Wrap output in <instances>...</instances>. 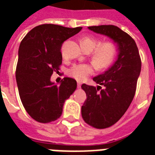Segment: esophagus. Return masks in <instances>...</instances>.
Instances as JSON below:
<instances>
[{
	"label": "esophagus",
	"mask_w": 155,
	"mask_h": 155,
	"mask_svg": "<svg viewBox=\"0 0 155 155\" xmlns=\"http://www.w3.org/2000/svg\"><path fill=\"white\" fill-rule=\"evenodd\" d=\"M81 86H82V82H78V88H80V87H81Z\"/></svg>",
	"instance_id": "34e87169"
}]
</instances>
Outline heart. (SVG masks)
I'll list each match as a JSON object with an SVG mask.
<instances>
[{"instance_id": "1", "label": "heart", "mask_w": 155, "mask_h": 155, "mask_svg": "<svg viewBox=\"0 0 155 155\" xmlns=\"http://www.w3.org/2000/svg\"><path fill=\"white\" fill-rule=\"evenodd\" d=\"M81 46L85 51H93L92 60L95 66L100 69H104L112 64L117 54V47L112 42H103L100 44L96 38L91 37H85L80 40ZM95 68L92 64H73L67 71L68 76L82 82L88 76L94 73Z\"/></svg>"}]
</instances>
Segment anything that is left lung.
Wrapping results in <instances>:
<instances>
[{
	"instance_id": "8db88e82",
	"label": "left lung",
	"mask_w": 155,
	"mask_h": 155,
	"mask_svg": "<svg viewBox=\"0 0 155 155\" xmlns=\"http://www.w3.org/2000/svg\"><path fill=\"white\" fill-rule=\"evenodd\" d=\"M99 34L111 38L117 45V58L104 73L93 80L104 85L101 89L82 84L87 100L82 106L83 120L98 129L109 127L123 117L134 98L141 69L139 51L133 38L114 25L88 27ZM101 91H99V89Z\"/></svg>"
}]
</instances>
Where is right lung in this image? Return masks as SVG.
<instances>
[{
  "instance_id": "right-lung-1",
  "label": "right lung",
  "mask_w": 155,
  "mask_h": 155,
  "mask_svg": "<svg viewBox=\"0 0 155 155\" xmlns=\"http://www.w3.org/2000/svg\"><path fill=\"white\" fill-rule=\"evenodd\" d=\"M56 24L35 27L22 40L18 49L16 82L24 109L37 122L47 123L61 116L64 101L77 88V82L64 78L60 86L51 81L62 64L64 41L82 30Z\"/></svg>"
}]
</instances>
